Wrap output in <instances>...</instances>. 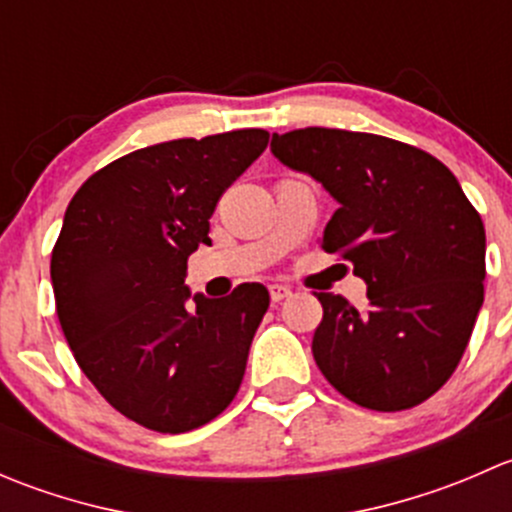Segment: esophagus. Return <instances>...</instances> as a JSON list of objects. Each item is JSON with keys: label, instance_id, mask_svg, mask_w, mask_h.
Segmentation results:
<instances>
[{"label": "esophagus", "instance_id": "34e87169", "mask_svg": "<svg viewBox=\"0 0 512 512\" xmlns=\"http://www.w3.org/2000/svg\"><path fill=\"white\" fill-rule=\"evenodd\" d=\"M289 294H292V289L285 287V285H270V299H272V302H282V299H287Z\"/></svg>", "mask_w": 512, "mask_h": 512}]
</instances>
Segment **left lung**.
Wrapping results in <instances>:
<instances>
[{"label": "left lung", "instance_id": "obj_1", "mask_svg": "<svg viewBox=\"0 0 512 512\" xmlns=\"http://www.w3.org/2000/svg\"><path fill=\"white\" fill-rule=\"evenodd\" d=\"M272 153L332 193L322 250L366 282L364 309L317 294L319 371L364 409L423 404L456 371L483 304L478 210L441 160L394 138L312 126L275 133Z\"/></svg>", "mask_w": 512, "mask_h": 512}]
</instances>
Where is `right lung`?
<instances>
[{
    "label": "right lung",
    "mask_w": 512,
    "mask_h": 512,
    "mask_svg": "<svg viewBox=\"0 0 512 512\" xmlns=\"http://www.w3.org/2000/svg\"><path fill=\"white\" fill-rule=\"evenodd\" d=\"M270 143L262 128L141 148L71 198L51 250L64 337L98 394L138 426L185 433L220 416L242 384L270 307L260 282L223 299L185 287L220 195Z\"/></svg>",
    "instance_id": "obj_1"
}]
</instances>
